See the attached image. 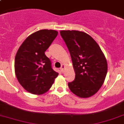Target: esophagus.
Returning <instances> with one entry per match:
<instances>
[{
  "mask_svg": "<svg viewBox=\"0 0 124 124\" xmlns=\"http://www.w3.org/2000/svg\"><path fill=\"white\" fill-rule=\"evenodd\" d=\"M64 68H65V66H64V64H62V66H61V67H60V71H61L62 72L64 71Z\"/></svg>",
  "mask_w": 124,
  "mask_h": 124,
  "instance_id": "esophagus-1",
  "label": "esophagus"
}]
</instances>
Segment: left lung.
I'll return each mask as SVG.
<instances>
[{
    "label": "left lung",
    "mask_w": 124,
    "mask_h": 124,
    "mask_svg": "<svg viewBox=\"0 0 124 124\" xmlns=\"http://www.w3.org/2000/svg\"><path fill=\"white\" fill-rule=\"evenodd\" d=\"M60 36L70 53L75 72L74 81L68 83L73 93L89 98L101 87L107 73L106 58L90 36L77 31H62Z\"/></svg>",
    "instance_id": "1"
}]
</instances>
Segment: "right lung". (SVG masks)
I'll return each mask as SVG.
<instances>
[{
  "mask_svg": "<svg viewBox=\"0 0 124 124\" xmlns=\"http://www.w3.org/2000/svg\"><path fill=\"white\" fill-rule=\"evenodd\" d=\"M58 35L54 30H40L26 38L19 48L15 58V71L18 81L26 91L42 94L52 86L58 73L52 68L51 60L45 54Z\"/></svg>",
  "mask_w": 124,
  "mask_h": 124,
  "instance_id": "1",
  "label": "right lung"
}]
</instances>
